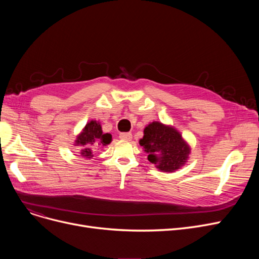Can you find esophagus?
Masks as SVG:
<instances>
[{
  "mask_svg": "<svg viewBox=\"0 0 259 259\" xmlns=\"http://www.w3.org/2000/svg\"><path fill=\"white\" fill-rule=\"evenodd\" d=\"M119 138L121 140H125V141H130L132 139V133L130 132H121L119 134Z\"/></svg>",
  "mask_w": 259,
  "mask_h": 259,
  "instance_id": "esophagus-1",
  "label": "esophagus"
}]
</instances>
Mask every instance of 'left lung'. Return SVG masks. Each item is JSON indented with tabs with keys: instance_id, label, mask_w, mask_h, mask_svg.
I'll return each mask as SVG.
<instances>
[{
	"instance_id": "left-lung-1",
	"label": "left lung",
	"mask_w": 259,
	"mask_h": 259,
	"mask_svg": "<svg viewBox=\"0 0 259 259\" xmlns=\"http://www.w3.org/2000/svg\"><path fill=\"white\" fill-rule=\"evenodd\" d=\"M140 145L148 153V160L162 172L181 169L191 152L190 146L178 130L159 121H152L144 129Z\"/></svg>"
}]
</instances>
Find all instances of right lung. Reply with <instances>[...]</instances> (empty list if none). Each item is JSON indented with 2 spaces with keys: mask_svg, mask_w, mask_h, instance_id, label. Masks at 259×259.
Returning a JSON list of instances; mask_svg holds the SVG:
<instances>
[{
  "mask_svg": "<svg viewBox=\"0 0 259 259\" xmlns=\"http://www.w3.org/2000/svg\"><path fill=\"white\" fill-rule=\"evenodd\" d=\"M112 135L110 133H104L101 122L97 120H90L85 128L76 137L75 146H79L81 150L79 156L84 158H91L93 156L92 148L107 146L111 143Z\"/></svg>",
  "mask_w": 259,
  "mask_h": 259,
  "instance_id": "add662e5",
  "label": "right lung"
}]
</instances>
